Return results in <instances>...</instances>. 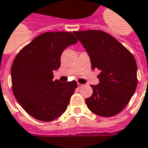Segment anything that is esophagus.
Here are the masks:
<instances>
[{"mask_svg": "<svg viewBox=\"0 0 148 148\" xmlns=\"http://www.w3.org/2000/svg\"><path fill=\"white\" fill-rule=\"evenodd\" d=\"M82 86H83V85H82V84H79V83H78V84H77V87H78V88H82Z\"/></svg>", "mask_w": 148, "mask_h": 148, "instance_id": "esophagus-1", "label": "esophagus"}]
</instances>
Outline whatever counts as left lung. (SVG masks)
I'll return each instance as SVG.
<instances>
[{"label": "left lung", "instance_id": "1", "mask_svg": "<svg viewBox=\"0 0 148 148\" xmlns=\"http://www.w3.org/2000/svg\"><path fill=\"white\" fill-rule=\"evenodd\" d=\"M90 58L92 71L99 70V84L91 85L92 95L85 99L92 113L111 117L130 102L137 85L134 56L111 35L101 30L74 31Z\"/></svg>", "mask_w": 148, "mask_h": 148}]
</instances>
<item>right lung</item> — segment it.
<instances>
[{
  "mask_svg": "<svg viewBox=\"0 0 148 148\" xmlns=\"http://www.w3.org/2000/svg\"><path fill=\"white\" fill-rule=\"evenodd\" d=\"M77 42L71 32L44 33L15 58L11 69L13 93L33 118L51 121L66 110L77 82L54 81L53 71L60 67L64 49Z\"/></svg>",
  "mask_w": 148,
  "mask_h": 148,
  "instance_id": "obj_1",
  "label": "right lung"
}]
</instances>
